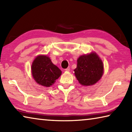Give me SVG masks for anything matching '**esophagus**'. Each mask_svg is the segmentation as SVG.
I'll return each mask as SVG.
<instances>
[{
	"instance_id": "esophagus-1",
	"label": "esophagus",
	"mask_w": 132,
	"mask_h": 132,
	"mask_svg": "<svg viewBox=\"0 0 132 132\" xmlns=\"http://www.w3.org/2000/svg\"><path fill=\"white\" fill-rule=\"evenodd\" d=\"M65 71H70V68H66V69H65Z\"/></svg>"
}]
</instances>
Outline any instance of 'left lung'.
Wrapping results in <instances>:
<instances>
[{
  "instance_id": "1",
  "label": "left lung",
  "mask_w": 132,
  "mask_h": 132,
  "mask_svg": "<svg viewBox=\"0 0 132 132\" xmlns=\"http://www.w3.org/2000/svg\"><path fill=\"white\" fill-rule=\"evenodd\" d=\"M75 75L80 84L92 86L101 79L104 73V64L95 52L81 55L77 59Z\"/></svg>"
}]
</instances>
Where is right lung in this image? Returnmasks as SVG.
I'll list each match as a JSON object with an SVG mask.
<instances>
[{
	"instance_id": "obj_1",
	"label": "right lung",
	"mask_w": 132,
	"mask_h": 132,
	"mask_svg": "<svg viewBox=\"0 0 132 132\" xmlns=\"http://www.w3.org/2000/svg\"><path fill=\"white\" fill-rule=\"evenodd\" d=\"M32 77L38 84L50 87L62 74V71L52 63L46 55H38L31 65Z\"/></svg>"
}]
</instances>
